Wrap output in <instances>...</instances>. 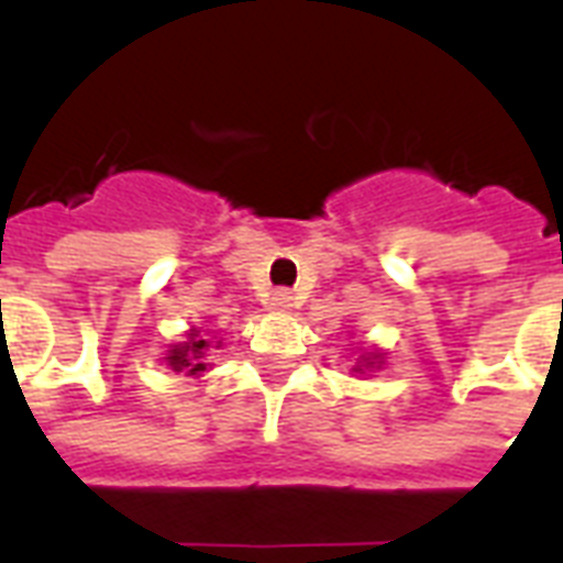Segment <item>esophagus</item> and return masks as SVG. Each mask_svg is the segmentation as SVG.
I'll use <instances>...</instances> for the list:
<instances>
[{
    "mask_svg": "<svg viewBox=\"0 0 563 563\" xmlns=\"http://www.w3.org/2000/svg\"><path fill=\"white\" fill-rule=\"evenodd\" d=\"M291 307H295V295H291L289 289H277L272 298L265 300V309H268V312H274V316H283V312H289Z\"/></svg>",
    "mask_w": 563,
    "mask_h": 563,
    "instance_id": "34e87169",
    "label": "esophagus"
}]
</instances>
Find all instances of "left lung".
<instances>
[{
  "label": "left lung",
  "instance_id": "1",
  "mask_svg": "<svg viewBox=\"0 0 563 563\" xmlns=\"http://www.w3.org/2000/svg\"><path fill=\"white\" fill-rule=\"evenodd\" d=\"M360 356H356V365H353V374H360V376H365V374H374V371H379V368H385V353L379 351V347H360Z\"/></svg>",
  "mask_w": 563,
  "mask_h": 563
}]
</instances>
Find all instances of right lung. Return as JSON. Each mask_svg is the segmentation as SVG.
<instances>
[{
    "instance_id": "1",
    "label": "right lung",
    "mask_w": 563,
    "mask_h": 563,
    "mask_svg": "<svg viewBox=\"0 0 563 563\" xmlns=\"http://www.w3.org/2000/svg\"><path fill=\"white\" fill-rule=\"evenodd\" d=\"M221 339L219 335H210V330H201V327H189L184 333V342L169 344V351L163 353V362L166 368H172L175 374L184 376H203L210 371V351H219Z\"/></svg>"
}]
</instances>
